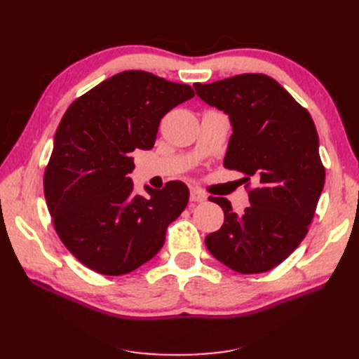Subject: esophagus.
I'll return each instance as SVG.
<instances>
[{"mask_svg": "<svg viewBox=\"0 0 359 359\" xmlns=\"http://www.w3.org/2000/svg\"><path fill=\"white\" fill-rule=\"evenodd\" d=\"M190 201H191V202H199V203H202V202L206 201V194H205L203 191L198 190V189H191V190H190Z\"/></svg>", "mask_w": 359, "mask_h": 359, "instance_id": "1", "label": "esophagus"}]
</instances>
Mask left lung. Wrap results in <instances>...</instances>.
<instances>
[{"label": "left lung", "mask_w": 359, "mask_h": 359, "mask_svg": "<svg viewBox=\"0 0 359 359\" xmlns=\"http://www.w3.org/2000/svg\"><path fill=\"white\" fill-rule=\"evenodd\" d=\"M201 99L223 111L232 126L223 165L256 178L243 214L226 198H210L224 212L220 231L205 238L222 264L241 274L273 269L307 235L325 184L319 136L307 109L277 81L244 73L194 83Z\"/></svg>", "instance_id": "8db88e82"}]
</instances>
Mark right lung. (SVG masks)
Wrapping results in <instances>:
<instances>
[{"mask_svg":"<svg viewBox=\"0 0 359 359\" xmlns=\"http://www.w3.org/2000/svg\"><path fill=\"white\" fill-rule=\"evenodd\" d=\"M194 97L191 86L127 70L103 81L64 114L45 172V198L62 244L103 276L132 273L165 244L189 202L170 181L133 193L132 153L154 147L161 118Z\"/></svg>","mask_w":359,"mask_h":359,"instance_id":"1","label":"right lung"}]
</instances>
